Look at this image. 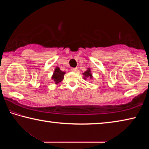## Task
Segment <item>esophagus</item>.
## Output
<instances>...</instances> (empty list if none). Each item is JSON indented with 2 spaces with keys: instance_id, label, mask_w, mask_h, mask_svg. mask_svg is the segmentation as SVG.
<instances>
[{
  "instance_id": "esophagus-1",
  "label": "esophagus",
  "mask_w": 149,
  "mask_h": 149,
  "mask_svg": "<svg viewBox=\"0 0 149 149\" xmlns=\"http://www.w3.org/2000/svg\"><path fill=\"white\" fill-rule=\"evenodd\" d=\"M72 71L73 72H77V71H78V70H77V68H72Z\"/></svg>"
}]
</instances>
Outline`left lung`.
I'll return each instance as SVG.
<instances>
[{"label":"left lung","mask_w":149,"mask_h":149,"mask_svg":"<svg viewBox=\"0 0 149 149\" xmlns=\"http://www.w3.org/2000/svg\"><path fill=\"white\" fill-rule=\"evenodd\" d=\"M83 75H84V79L85 80L87 79V78H89L90 79H93V74L91 73V68H87V70L85 71V72L83 73Z\"/></svg>","instance_id":"obj_1"}]
</instances>
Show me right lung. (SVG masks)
Returning <instances> with one entry per match:
<instances>
[{
	"label": "right lung",
	"mask_w": 149,
	"mask_h": 149,
	"mask_svg": "<svg viewBox=\"0 0 149 149\" xmlns=\"http://www.w3.org/2000/svg\"><path fill=\"white\" fill-rule=\"evenodd\" d=\"M65 74V72L62 71V70L60 69L59 67L56 66L55 68L53 74L52 75L51 79L55 83V84H58L60 82H61L64 79Z\"/></svg>",
	"instance_id": "right-lung-1"
}]
</instances>
